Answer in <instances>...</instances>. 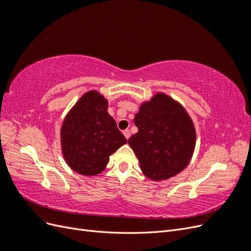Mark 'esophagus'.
Listing matches in <instances>:
<instances>
[{
  "mask_svg": "<svg viewBox=\"0 0 251 251\" xmlns=\"http://www.w3.org/2000/svg\"><path fill=\"white\" fill-rule=\"evenodd\" d=\"M124 135H125V137L126 138V139H128L131 137V132H130V130H125L124 131Z\"/></svg>",
  "mask_w": 251,
  "mask_h": 251,
  "instance_id": "esophagus-1",
  "label": "esophagus"
}]
</instances>
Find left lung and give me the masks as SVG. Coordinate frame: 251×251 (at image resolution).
Here are the masks:
<instances>
[{
	"mask_svg": "<svg viewBox=\"0 0 251 251\" xmlns=\"http://www.w3.org/2000/svg\"><path fill=\"white\" fill-rule=\"evenodd\" d=\"M128 139L140 169L151 180H166L183 171L195 150L196 131L185 109L163 93L140 105Z\"/></svg>",
	"mask_w": 251,
	"mask_h": 251,
	"instance_id": "obj_1",
	"label": "left lung"
}]
</instances>
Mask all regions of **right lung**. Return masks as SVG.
<instances>
[{"mask_svg": "<svg viewBox=\"0 0 251 251\" xmlns=\"http://www.w3.org/2000/svg\"><path fill=\"white\" fill-rule=\"evenodd\" d=\"M67 164L78 174L95 176L109 157L127 141L108 113V100L96 91L83 94L67 114L60 128Z\"/></svg>", "mask_w": 251, "mask_h": 251, "instance_id": "obj_1", "label": "right lung"}]
</instances>
